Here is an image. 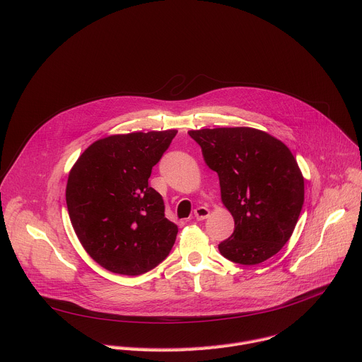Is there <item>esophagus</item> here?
I'll return each mask as SVG.
<instances>
[{
	"label": "esophagus",
	"mask_w": 362,
	"mask_h": 362,
	"mask_svg": "<svg viewBox=\"0 0 362 362\" xmlns=\"http://www.w3.org/2000/svg\"><path fill=\"white\" fill-rule=\"evenodd\" d=\"M209 209L208 208H204V206H199V208H196L194 209V212H193V215H194V218L197 219V221H204L206 218L209 216Z\"/></svg>",
	"instance_id": "34e87169"
}]
</instances>
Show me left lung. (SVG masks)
Segmentation results:
<instances>
[{
    "instance_id": "8db88e82",
    "label": "left lung",
    "mask_w": 362,
    "mask_h": 362,
    "mask_svg": "<svg viewBox=\"0 0 362 362\" xmlns=\"http://www.w3.org/2000/svg\"><path fill=\"white\" fill-rule=\"evenodd\" d=\"M206 165L219 176L222 202L235 219L219 243L226 259L257 265L289 240L303 204V177L291 150L250 127L190 130Z\"/></svg>"
}]
</instances>
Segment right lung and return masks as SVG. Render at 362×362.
I'll use <instances>...</instances> for the list:
<instances>
[{"instance_id": "add662e5", "label": "right lung", "mask_w": 362, "mask_h": 362, "mask_svg": "<svg viewBox=\"0 0 362 362\" xmlns=\"http://www.w3.org/2000/svg\"><path fill=\"white\" fill-rule=\"evenodd\" d=\"M176 133L100 139L69 175L66 200L74 232L86 252L110 272H148L175 245L177 225L165 216L163 197L148 186V177Z\"/></svg>"}]
</instances>
